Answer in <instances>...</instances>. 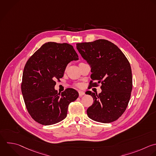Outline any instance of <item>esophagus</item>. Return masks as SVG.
<instances>
[{
	"mask_svg": "<svg viewBox=\"0 0 156 156\" xmlns=\"http://www.w3.org/2000/svg\"><path fill=\"white\" fill-rule=\"evenodd\" d=\"M79 97H82V96H84V95L85 94V92H83V91H79Z\"/></svg>",
	"mask_w": 156,
	"mask_h": 156,
	"instance_id": "esophagus-1",
	"label": "esophagus"
}]
</instances>
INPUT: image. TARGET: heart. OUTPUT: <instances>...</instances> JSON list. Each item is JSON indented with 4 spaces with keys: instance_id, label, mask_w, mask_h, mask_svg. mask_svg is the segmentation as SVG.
<instances>
[{
    "instance_id": "b5f03b06",
    "label": "heart",
    "mask_w": 156,
    "mask_h": 156,
    "mask_svg": "<svg viewBox=\"0 0 156 156\" xmlns=\"http://www.w3.org/2000/svg\"><path fill=\"white\" fill-rule=\"evenodd\" d=\"M77 86H78V87H80V86H81V85H80V84H78V85H77Z\"/></svg>"
}]
</instances>
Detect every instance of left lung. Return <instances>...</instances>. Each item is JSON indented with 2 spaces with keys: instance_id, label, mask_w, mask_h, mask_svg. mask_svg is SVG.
<instances>
[{
  "instance_id": "1",
  "label": "left lung",
  "mask_w": 156,
  "mask_h": 156,
  "mask_svg": "<svg viewBox=\"0 0 156 156\" xmlns=\"http://www.w3.org/2000/svg\"><path fill=\"white\" fill-rule=\"evenodd\" d=\"M76 48L90 65L91 79L97 81L90 85H102L99 94L87 93L93 98L92 105L87 110L88 117L103 123L116 121L126 110L132 89L128 60L115 44L105 40L77 43Z\"/></svg>"
}]
</instances>
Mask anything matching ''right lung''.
Returning a JSON list of instances; mask_svg holds the SVG:
<instances>
[{
    "instance_id": "add662e5",
    "label": "right lung",
    "mask_w": 156,
    "mask_h": 156,
    "mask_svg": "<svg viewBox=\"0 0 156 156\" xmlns=\"http://www.w3.org/2000/svg\"><path fill=\"white\" fill-rule=\"evenodd\" d=\"M79 57L68 43L48 42L27 62L23 74L21 91L28 112L43 125H52L67 116L69 104L79 97L78 92L67 88L61 94L54 87L63 77L68 64Z\"/></svg>"
}]
</instances>
